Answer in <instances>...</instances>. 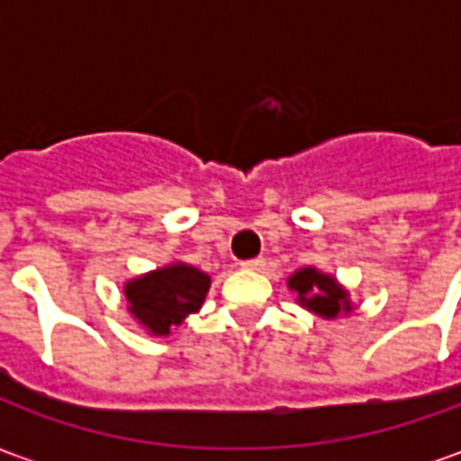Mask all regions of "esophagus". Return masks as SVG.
I'll return each instance as SVG.
<instances>
[{
  "label": "esophagus",
  "instance_id": "1",
  "mask_svg": "<svg viewBox=\"0 0 461 461\" xmlns=\"http://www.w3.org/2000/svg\"><path fill=\"white\" fill-rule=\"evenodd\" d=\"M241 267H244V269H249V271H259L261 267H264V259H261V257H254V259H244V261H241Z\"/></svg>",
  "mask_w": 461,
  "mask_h": 461
}]
</instances>
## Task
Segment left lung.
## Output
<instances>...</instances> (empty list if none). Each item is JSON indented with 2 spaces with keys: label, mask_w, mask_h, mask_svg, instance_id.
<instances>
[{
  "label": "left lung",
  "mask_w": 461,
  "mask_h": 461,
  "mask_svg": "<svg viewBox=\"0 0 461 461\" xmlns=\"http://www.w3.org/2000/svg\"><path fill=\"white\" fill-rule=\"evenodd\" d=\"M289 286L299 291V301L306 309L316 311L326 319H336L340 311H350L348 294L336 281L316 269H301L289 279Z\"/></svg>",
  "instance_id": "8db88e82"
}]
</instances>
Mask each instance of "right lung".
Returning a JSON list of instances; mask_svg holds the SVG:
<instances>
[{
	"label": "right lung",
	"mask_w": 461,
	"mask_h": 461,
	"mask_svg": "<svg viewBox=\"0 0 461 461\" xmlns=\"http://www.w3.org/2000/svg\"><path fill=\"white\" fill-rule=\"evenodd\" d=\"M210 289V276L187 264H172L167 269L145 274L125 286L128 309L142 326L158 336H167L190 313L200 309Z\"/></svg>",
	"instance_id": "right-lung-1"
}]
</instances>
